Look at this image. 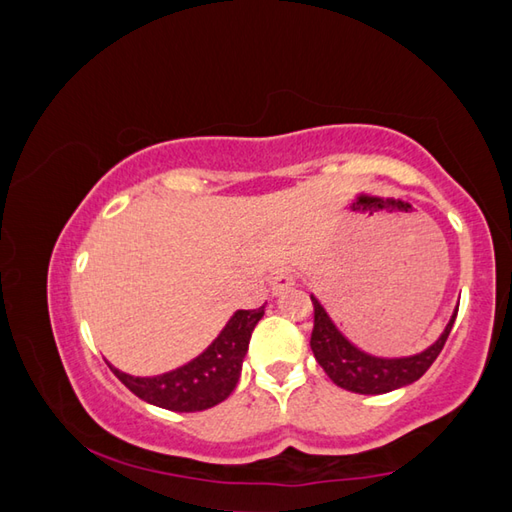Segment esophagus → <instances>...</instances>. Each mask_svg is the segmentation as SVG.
Returning <instances> with one entry per match:
<instances>
[{"label": "esophagus", "instance_id": "obj_1", "mask_svg": "<svg viewBox=\"0 0 512 512\" xmlns=\"http://www.w3.org/2000/svg\"><path fill=\"white\" fill-rule=\"evenodd\" d=\"M295 284H297L295 273H290V270H279V273L273 277V293L284 295L286 290H290Z\"/></svg>", "mask_w": 512, "mask_h": 512}]
</instances>
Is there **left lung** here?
<instances>
[{"label": "left lung", "mask_w": 512, "mask_h": 512, "mask_svg": "<svg viewBox=\"0 0 512 512\" xmlns=\"http://www.w3.org/2000/svg\"><path fill=\"white\" fill-rule=\"evenodd\" d=\"M315 306V326L313 335H310V348L317 364L324 368V373L333 379L339 388H346L350 393L359 395H382L417 382L426 370L433 366L437 355L442 353L446 339L450 335V328L455 324L457 310L446 324L444 333L439 335L433 346L410 357H375L368 355L364 350L353 346L348 339L339 333L333 319L328 317L324 306L310 295Z\"/></svg>", "instance_id": "left-lung-1"}]
</instances>
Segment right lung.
<instances>
[{
  "instance_id": "obj_1",
  "label": "right lung",
  "mask_w": 512,
  "mask_h": 512,
  "mask_svg": "<svg viewBox=\"0 0 512 512\" xmlns=\"http://www.w3.org/2000/svg\"><path fill=\"white\" fill-rule=\"evenodd\" d=\"M262 317L264 306L257 310H237L202 355L164 375L133 377L115 366H108L130 393L153 406L175 410V413H197V410L213 408L235 390L242 375L250 335Z\"/></svg>"
}]
</instances>
